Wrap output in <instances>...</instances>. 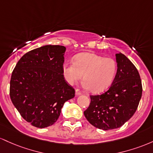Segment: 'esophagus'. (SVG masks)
<instances>
[{"mask_svg": "<svg viewBox=\"0 0 153 153\" xmlns=\"http://www.w3.org/2000/svg\"><path fill=\"white\" fill-rule=\"evenodd\" d=\"M76 95H82V92H80L79 89H76Z\"/></svg>", "mask_w": 153, "mask_h": 153, "instance_id": "obj_1", "label": "esophagus"}]
</instances>
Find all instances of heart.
<instances>
[{
  "label": "heart",
  "mask_w": 153,
  "mask_h": 153,
  "mask_svg": "<svg viewBox=\"0 0 153 153\" xmlns=\"http://www.w3.org/2000/svg\"><path fill=\"white\" fill-rule=\"evenodd\" d=\"M117 71V63L112 58H104L92 53L77 55L73 63L63 66V74L70 85L82 78L85 87L93 93L103 92L112 84Z\"/></svg>",
  "instance_id": "1"
}]
</instances>
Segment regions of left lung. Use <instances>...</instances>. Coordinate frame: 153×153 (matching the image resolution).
<instances>
[{
    "mask_svg": "<svg viewBox=\"0 0 153 153\" xmlns=\"http://www.w3.org/2000/svg\"><path fill=\"white\" fill-rule=\"evenodd\" d=\"M117 72L112 85L104 93L90 95L84 114L92 126L102 130L121 127L134 113L142 97L140 74L126 56L116 54Z\"/></svg>",
    "mask_w": 153,
    "mask_h": 153,
    "instance_id": "left-lung-1",
    "label": "left lung"
}]
</instances>
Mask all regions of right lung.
Returning <instances> with one entry per match:
<instances>
[{"label": "right lung", "instance_id": "1", "mask_svg": "<svg viewBox=\"0 0 153 153\" xmlns=\"http://www.w3.org/2000/svg\"><path fill=\"white\" fill-rule=\"evenodd\" d=\"M62 45H45L20 58L11 74L10 97L22 118L37 128L56 122L75 90L63 74Z\"/></svg>", "mask_w": 153, "mask_h": 153}]
</instances>
